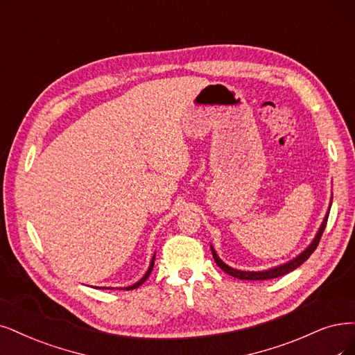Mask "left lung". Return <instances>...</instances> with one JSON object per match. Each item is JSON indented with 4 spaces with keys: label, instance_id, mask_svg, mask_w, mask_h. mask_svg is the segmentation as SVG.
Returning <instances> with one entry per match:
<instances>
[{
    "label": "left lung",
    "instance_id": "obj_1",
    "mask_svg": "<svg viewBox=\"0 0 355 355\" xmlns=\"http://www.w3.org/2000/svg\"><path fill=\"white\" fill-rule=\"evenodd\" d=\"M327 218H329V214H327V215L324 216V219H323V222H322V225H320V230H319L318 235H316V237H314L313 243L306 248V250H304L303 253H301L298 257H295V259L291 260V261H288V263H285V265H282V266H278V268H275V269H269V270H265V272H244V270H237V269H232V268H230L228 265H225L224 261H222V260L216 256V253H215V250H214V247H211V248H212L214 259H215V263H216L222 270H224L225 273L231 275V277H234V278H239V279L265 281V279H273V278L284 277V275L290 273V272H293L294 269H297L298 266L303 265L304 261L311 256V253H313L314 250H316V247L319 245V241H320V239H322V234H323V231H324V227H326V224H327Z\"/></svg>",
    "mask_w": 355,
    "mask_h": 355
}]
</instances>
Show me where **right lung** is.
<instances>
[{"mask_svg":"<svg viewBox=\"0 0 355 355\" xmlns=\"http://www.w3.org/2000/svg\"><path fill=\"white\" fill-rule=\"evenodd\" d=\"M153 265H155V257L152 259V263H150V266H149V269H148V272H146V275H144V277L139 281V282H136L135 285H131V286H125V288H123V290H127V291H130V290H136V288H139L144 281H146L148 278H149V275H150V272H152V269H153Z\"/></svg>","mask_w":355,"mask_h":355,"instance_id":"right-lung-1","label":"right lung"}]
</instances>
